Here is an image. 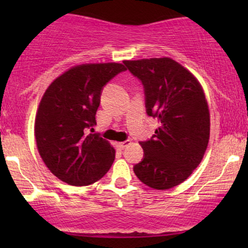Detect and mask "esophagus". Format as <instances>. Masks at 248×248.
Returning <instances> with one entry per match:
<instances>
[{"instance_id":"esophagus-1","label":"esophagus","mask_w":248,"mask_h":248,"mask_svg":"<svg viewBox=\"0 0 248 248\" xmlns=\"http://www.w3.org/2000/svg\"><path fill=\"white\" fill-rule=\"evenodd\" d=\"M129 144H130V141L129 140H124V142H120V143H119V147H120L121 149H124V148L129 146Z\"/></svg>"}]
</instances>
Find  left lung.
I'll return each mask as SVG.
<instances>
[{
  "label": "left lung",
  "instance_id": "1",
  "mask_svg": "<svg viewBox=\"0 0 248 248\" xmlns=\"http://www.w3.org/2000/svg\"><path fill=\"white\" fill-rule=\"evenodd\" d=\"M142 82L148 116L158 126L141 141L143 158L134 166L142 183L157 190L171 189L191 175L205 153L210 114L197 79L170 58L124 62Z\"/></svg>",
  "mask_w": 248,
  "mask_h": 248
}]
</instances>
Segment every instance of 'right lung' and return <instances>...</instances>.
<instances>
[{
	"label": "right lung",
	"instance_id": "add662e5",
	"mask_svg": "<svg viewBox=\"0 0 248 248\" xmlns=\"http://www.w3.org/2000/svg\"><path fill=\"white\" fill-rule=\"evenodd\" d=\"M126 67L118 62L75 66L53 80L39 104L35 136L41 157L56 177L82 186L104 177L115 157L100 134H91L102 90Z\"/></svg>",
	"mask_w": 248,
	"mask_h": 248
}]
</instances>
